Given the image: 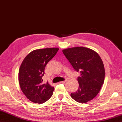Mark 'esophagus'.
Wrapping results in <instances>:
<instances>
[{"mask_svg":"<svg viewBox=\"0 0 122 122\" xmlns=\"http://www.w3.org/2000/svg\"><path fill=\"white\" fill-rule=\"evenodd\" d=\"M67 81V80H65V81H60V83H65L66 81Z\"/></svg>","mask_w":122,"mask_h":122,"instance_id":"34e87169","label":"esophagus"}]
</instances>
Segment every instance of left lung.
<instances>
[{"label": "left lung", "instance_id": "1", "mask_svg": "<svg viewBox=\"0 0 122 122\" xmlns=\"http://www.w3.org/2000/svg\"><path fill=\"white\" fill-rule=\"evenodd\" d=\"M62 52L74 70L81 74L77 78L78 89L71 93V97L80 103L92 100L100 92L105 78L104 66L99 55L83 47L68 48Z\"/></svg>", "mask_w": 122, "mask_h": 122}]
</instances>
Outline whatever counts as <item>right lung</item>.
I'll use <instances>...</instances> for the list:
<instances>
[{
	"mask_svg": "<svg viewBox=\"0 0 122 122\" xmlns=\"http://www.w3.org/2000/svg\"><path fill=\"white\" fill-rule=\"evenodd\" d=\"M58 50L53 48L34 50L22 62L18 73L19 85L23 93L33 103H44L53 94L54 88L48 82L44 83L42 76L46 66Z\"/></svg>",
	"mask_w": 122,
	"mask_h": 122,
	"instance_id": "add662e5",
	"label": "right lung"
}]
</instances>
